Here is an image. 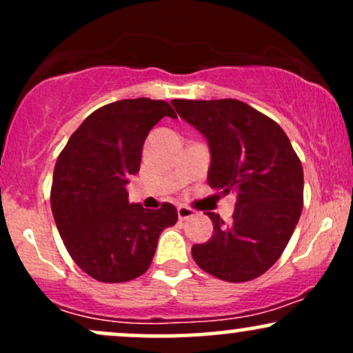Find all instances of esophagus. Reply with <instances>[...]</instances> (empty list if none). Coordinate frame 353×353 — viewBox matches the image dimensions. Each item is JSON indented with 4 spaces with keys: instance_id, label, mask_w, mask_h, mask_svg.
<instances>
[{
    "instance_id": "esophagus-1",
    "label": "esophagus",
    "mask_w": 353,
    "mask_h": 353,
    "mask_svg": "<svg viewBox=\"0 0 353 353\" xmlns=\"http://www.w3.org/2000/svg\"><path fill=\"white\" fill-rule=\"evenodd\" d=\"M194 216H196V212H194L192 209L184 208V205H179V208H177V217H179L181 221H188V219Z\"/></svg>"
}]
</instances>
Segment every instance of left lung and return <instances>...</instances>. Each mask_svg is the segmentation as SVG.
Segmentation results:
<instances>
[{
  "mask_svg": "<svg viewBox=\"0 0 353 353\" xmlns=\"http://www.w3.org/2000/svg\"><path fill=\"white\" fill-rule=\"evenodd\" d=\"M171 103L208 139L210 188L237 196L230 224L208 214L214 234L192 245L194 261L221 281H252L277 262L301 217V159L281 125L242 101Z\"/></svg>",
  "mask_w": 353,
  "mask_h": 353,
  "instance_id": "8db88e82",
  "label": "left lung"
}]
</instances>
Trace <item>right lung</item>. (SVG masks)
Listing matches in <instances>:
<instances>
[{"label":"right lung","mask_w":353,"mask_h":353,"mask_svg":"<svg viewBox=\"0 0 353 353\" xmlns=\"http://www.w3.org/2000/svg\"><path fill=\"white\" fill-rule=\"evenodd\" d=\"M164 116L165 101L121 99L96 109L59 154L51 188L56 228L72 261L99 282H128L151 265L157 239L177 222L164 202L129 204L125 184L139 172L143 144Z\"/></svg>","instance_id":"add662e5"}]
</instances>
